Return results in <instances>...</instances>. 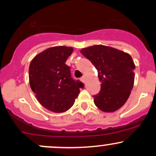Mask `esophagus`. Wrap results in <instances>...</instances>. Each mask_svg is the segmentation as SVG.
<instances>
[{"label":"esophagus","mask_w":156,"mask_h":156,"mask_svg":"<svg viewBox=\"0 0 156 156\" xmlns=\"http://www.w3.org/2000/svg\"><path fill=\"white\" fill-rule=\"evenodd\" d=\"M81 81H82L83 83H85V78H84V77H82V78H81Z\"/></svg>","instance_id":"esophagus-1"}]
</instances>
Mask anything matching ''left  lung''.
<instances>
[{
    "instance_id": "left-lung-1",
    "label": "left lung",
    "mask_w": 156,
    "mask_h": 156,
    "mask_svg": "<svg viewBox=\"0 0 156 156\" xmlns=\"http://www.w3.org/2000/svg\"><path fill=\"white\" fill-rule=\"evenodd\" d=\"M98 72L100 93L94 96L96 106L105 112L119 109L127 100L134 84L135 69L127 53L104 45H94L81 50Z\"/></svg>"
}]
</instances>
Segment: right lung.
Segmentation results:
<instances>
[{
    "label": "right lung",
    "mask_w": 156,
    "mask_h": 156,
    "mask_svg": "<svg viewBox=\"0 0 156 156\" xmlns=\"http://www.w3.org/2000/svg\"><path fill=\"white\" fill-rule=\"evenodd\" d=\"M71 47L56 46L36 55L29 69V84L39 103L50 111L66 112L73 106L84 84L71 76L66 59Z\"/></svg>",
    "instance_id": "right-lung-1"
}]
</instances>
